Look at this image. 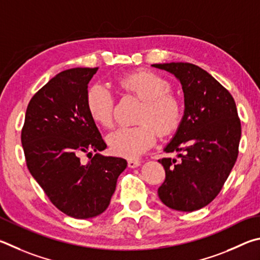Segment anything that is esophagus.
Masks as SVG:
<instances>
[{
    "mask_svg": "<svg viewBox=\"0 0 260 260\" xmlns=\"http://www.w3.org/2000/svg\"><path fill=\"white\" fill-rule=\"evenodd\" d=\"M139 166H140L139 160H135V158H129V160H127V167L129 168H137Z\"/></svg>",
    "mask_w": 260,
    "mask_h": 260,
    "instance_id": "esophagus-1",
    "label": "esophagus"
}]
</instances>
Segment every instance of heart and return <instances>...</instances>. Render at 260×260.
<instances>
[{"label":"heart","mask_w":260,"mask_h":260,"mask_svg":"<svg viewBox=\"0 0 260 260\" xmlns=\"http://www.w3.org/2000/svg\"><path fill=\"white\" fill-rule=\"evenodd\" d=\"M116 85L125 93L142 100L137 126H123L108 135L107 143L116 155L138 157L151 148L158 135L167 136L179 126L183 107L170 92L171 84L152 71L140 70L117 77ZM86 108L91 118L102 126L112 124L113 97L105 86L94 84L86 92Z\"/></svg>","instance_id":"b5f03b06"}]
</instances>
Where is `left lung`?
Segmentation results:
<instances>
[{"label": "left lung", "instance_id": "1", "mask_svg": "<svg viewBox=\"0 0 260 260\" xmlns=\"http://www.w3.org/2000/svg\"><path fill=\"white\" fill-rule=\"evenodd\" d=\"M180 82L185 111L165 152L179 161L158 160L166 180L157 194L174 210L192 212L208 206L224 186L239 155L241 122L232 94L201 67L189 62L154 63Z\"/></svg>", "mask_w": 260, "mask_h": 260}]
</instances>
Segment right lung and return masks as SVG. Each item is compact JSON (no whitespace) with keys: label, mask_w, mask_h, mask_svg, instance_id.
<instances>
[{"label":"right lung","mask_w":260,"mask_h":260,"mask_svg":"<svg viewBox=\"0 0 260 260\" xmlns=\"http://www.w3.org/2000/svg\"><path fill=\"white\" fill-rule=\"evenodd\" d=\"M97 71L77 67L52 77L30 99L21 131L31 176L54 207L76 219L106 210L126 168L124 158L100 154L106 144L86 108L88 84ZM84 152L88 162L79 160Z\"/></svg>","instance_id":"right-lung-1"}]
</instances>
